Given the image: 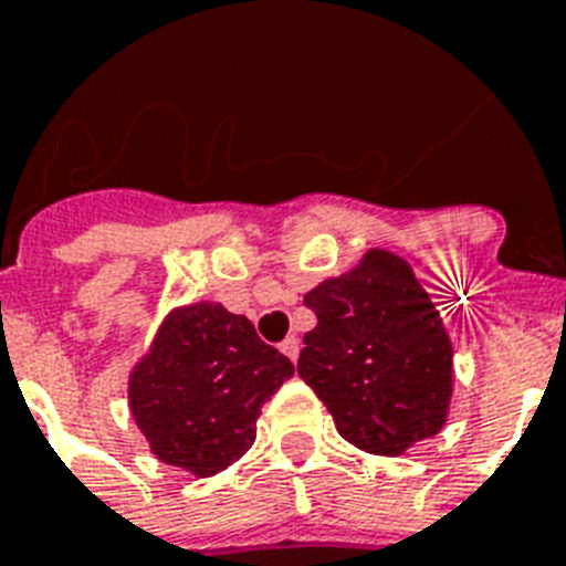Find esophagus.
<instances>
[{
  "mask_svg": "<svg viewBox=\"0 0 566 566\" xmlns=\"http://www.w3.org/2000/svg\"><path fill=\"white\" fill-rule=\"evenodd\" d=\"M279 348H282V354L287 356L291 363H296V359H298V348H302V345H298L296 336H287V339H284L282 345H279Z\"/></svg>",
  "mask_w": 566,
  "mask_h": 566,
  "instance_id": "1",
  "label": "esophagus"
}]
</instances>
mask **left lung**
Wrapping results in <instances>:
<instances>
[{"instance_id": "1", "label": "left lung", "mask_w": 566, "mask_h": 566, "mask_svg": "<svg viewBox=\"0 0 566 566\" xmlns=\"http://www.w3.org/2000/svg\"><path fill=\"white\" fill-rule=\"evenodd\" d=\"M298 377L316 391L348 443L400 454L443 429L452 397V342L408 261L371 250L359 268L305 296Z\"/></svg>"}]
</instances>
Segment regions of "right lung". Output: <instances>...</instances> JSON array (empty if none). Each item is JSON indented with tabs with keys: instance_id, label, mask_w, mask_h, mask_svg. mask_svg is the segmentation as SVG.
Instances as JSON below:
<instances>
[{
	"instance_id": "1",
	"label": "right lung",
	"mask_w": 566,
	"mask_h": 566,
	"mask_svg": "<svg viewBox=\"0 0 566 566\" xmlns=\"http://www.w3.org/2000/svg\"><path fill=\"white\" fill-rule=\"evenodd\" d=\"M291 377L253 322L201 302L175 311L135 368L132 415L158 460L207 478L253 446L261 406Z\"/></svg>"
}]
</instances>
